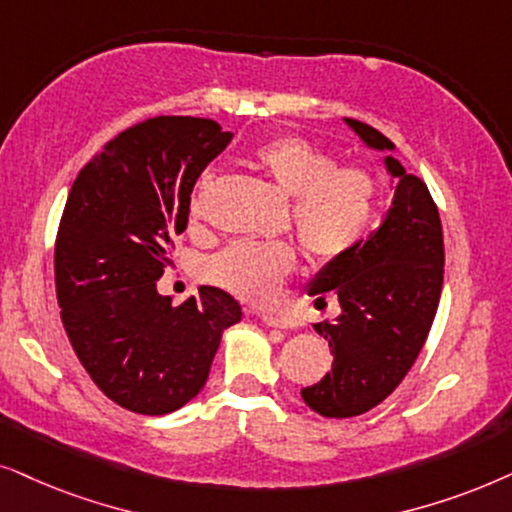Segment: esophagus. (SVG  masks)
Instances as JSON below:
<instances>
[{
    "instance_id": "34e87169",
    "label": "esophagus",
    "mask_w": 512,
    "mask_h": 512,
    "mask_svg": "<svg viewBox=\"0 0 512 512\" xmlns=\"http://www.w3.org/2000/svg\"><path fill=\"white\" fill-rule=\"evenodd\" d=\"M260 318H262L264 325L278 327V330H292V327H297V320L290 318V316H285V313L269 311V313H262Z\"/></svg>"
}]
</instances>
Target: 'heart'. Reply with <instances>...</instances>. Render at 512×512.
I'll return each mask as SVG.
<instances>
[{
  "mask_svg": "<svg viewBox=\"0 0 512 512\" xmlns=\"http://www.w3.org/2000/svg\"><path fill=\"white\" fill-rule=\"evenodd\" d=\"M255 168L285 196H292L290 224L313 262L330 264L356 250L377 215L379 177L363 163H339L330 149L304 135L285 133L252 147ZM213 173H203L189 196V217L201 222L208 213ZM290 243H234L206 264L210 281L231 295L264 302L295 269Z\"/></svg>",
  "mask_w": 512,
  "mask_h": 512,
  "instance_id": "heart-1",
  "label": "heart"
}]
</instances>
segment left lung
<instances>
[{
	"mask_svg": "<svg viewBox=\"0 0 512 512\" xmlns=\"http://www.w3.org/2000/svg\"><path fill=\"white\" fill-rule=\"evenodd\" d=\"M349 126L374 149L395 145L358 119ZM398 180L391 208L370 238L330 262L309 295L332 292L342 316L316 323L330 342L332 367L318 384L302 388L304 403L330 419L370 412L386 400L424 349L440 304L445 241L440 213L426 182L386 156Z\"/></svg>",
	"mask_w": 512,
	"mask_h": 512,
	"instance_id": "1",
	"label": "left lung"
}]
</instances>
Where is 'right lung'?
Listing matches in <instances>:
<instances>
[{"label":"right lung","mask_w":512,"mask_h":512,"mask_svg":"<svg viewBox=\"0 0 512 512\" xmlns=\"http://www.w3.org/2000/svg\"><path fill=\"white\" fill-rule=\"evenodd\" d=\"M229 140L213 119H145L95 152L67 196L53 252L60 318L88 377L124 410L187 405L241 320L220 288L180 306L156 292L196 180Z\"/></svg>","instance_id":"1"}]
</instances>
